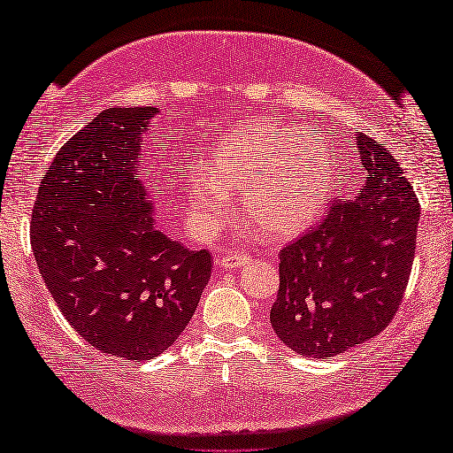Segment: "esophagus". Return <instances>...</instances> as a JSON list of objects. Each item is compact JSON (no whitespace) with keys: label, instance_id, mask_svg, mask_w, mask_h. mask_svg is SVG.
Segmentation results:
<instances>
[{"label":"esophagus","instance_id":"esophagus-1","mask_svg":"<svg viewBox=\"0 0 453 453\" xmlns=\"http://www.w3.org/2000/svg\"><path fill=\"white\" fill-rule=\"evenodd\" d=\"M246 262H250V256L248 254H224V256H218L215 257V265H219V268H226V270H235L243 265Z\"/></svg>","mask_w":453,"mask_h":453}]
</instances>
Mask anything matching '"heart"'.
Masks as SVG:
<instances>
[{
	"mask_svg": "<svg viewBox=\"0 0 453 453\" xmlns=\"http://www.w3.org/2000/svg\"><path fill=\"white\" fill-rule=\"evenodd\" d=\"M215 183L191 179L185 201L205 229L224 224L229 196L242 188L243 211L265 240L282 242L312 224L333 193V177L314 136L282 127H254L227 136L215 149Z\"/></svg>",
	"mask_w": 453,
	"mask_h": 453,
	"instance_id": "heart-1",
	"label": "heart"
}]
</instances>
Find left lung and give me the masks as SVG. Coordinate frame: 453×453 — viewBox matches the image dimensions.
<instances>
[{"label": "left lung", "mask_w": 453, "mask_h": 453, "mask_svg": "<svg viewBox=\"0 0 453 453\" xmlns=\"http://www.w3.org/2000/svg\"><path fill=\"white\" fill-rule=\"evenodd\" d=\"M344 199L280 250L270 311L294 353L325 358L377 336L403 300L418 242L419 201L389 150L365 133L347 150Z\"/></svg>", "instance_id": "1"}]
</instances>
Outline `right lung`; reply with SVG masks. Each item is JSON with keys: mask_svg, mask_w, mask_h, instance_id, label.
<instances>
[{"mask_svg": "<svg viewBox=\"0 0 453 453\" xmlns=\"http://www.w3.org/2000/svg\"><path fill=\"white\" fill-rule=\"evenodd\" d=\"M157 112H98L56 153L32 210L35 264L64 319L127 361H150L179 339L213 268L207 250L157 226L142 150Z\"/></svg>", "mask_w": 453, "mask_h": 453, "instance_id": "right-lung-1", "label": "right lung"}]
</instances>
